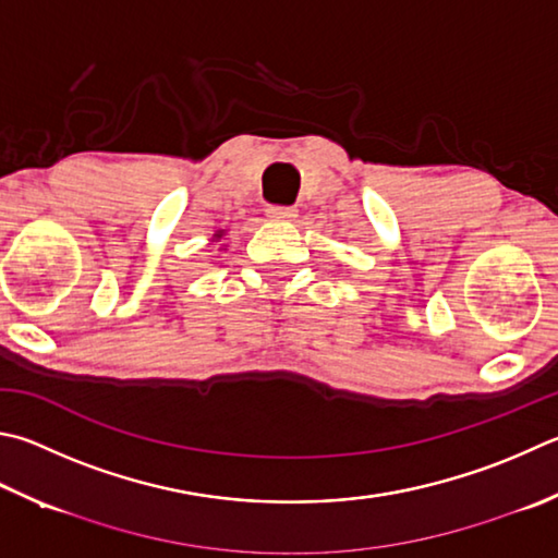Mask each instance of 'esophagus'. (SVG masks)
<instances>
[{
  "instance_id": "obj_1",
  "label": "esophagus",
  "mask_w": 558,
  "mask_h": 558,
  "mask_svg": "<svg viewBox=\"0 0 558 558\" xmlns=\"http://www.w3.org/2000/svg\"><path fill=\"white\" fill-rule=\"evenodd\" d=\"M266 211H268V217H270V219H276V221H292V219L298 217V209H295V207H280V205H272V207H268Z\"/></svg>"
}]
</instances>
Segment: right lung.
Instances as JSON below:
<instances>
[{"instance_id": "obj_1", "label": "right lung", "mask_w": 558, "mask_h": 558, "mask_svg": "<svg viewBox=\"0 0 558 558\" xmlns=\"http://www.w3.org/2000/svg\"><path fill=\"white\" fill-rule=\"evenodd\" d=\"M221 236H225V231H217V234H215V239H221Z\"/></svg>"}]
</instances>
